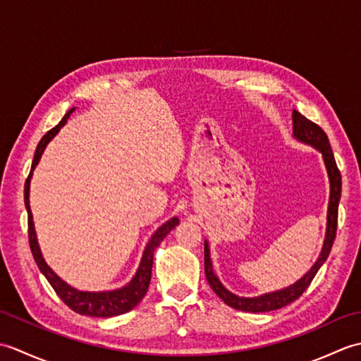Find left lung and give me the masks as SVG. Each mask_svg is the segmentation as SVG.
Returning <instances> with one entry per match:
<instances>
[{"instance_id": "8db88e82", "label": "left lung", "mask_w": 361, "mask_h": 361, "mask_svg": "<svg viewBox=\"0 0 361 361\" xmlns=\"http://www.w3.org/2000/svg\"><path fill=\"white\" fill-rule=\"evenodd\" d=\"M293 136L298 141L304 144H309L312 147L321 152L323 155L324 164L327 169L329 175V183H331V197H329V209H327V228H326V239L323 250H321V255L318 260L310 270L305 273L301 279L295 282L293 286L287 288H282L278 291H271V293H265L256 298H242L237 296L231 291L224 287V283L219 281L212 270V262H211V255H209V243L204 242V274L206 279H208L211 288L214 290L221 301H224L229 307L242 312H251V313H259V312H271L286 307L287 304L296 301V299L301 296L305 288L310 286V282L315 278L318 270L326 262L329 257V252L332 250V245L336 235V225H338V203L341 198V173L336 167L334 152L331 149V144H329V137L324 133V130L315 122L309 121L301 113L293 110Z\"/></svg>"}]
</instances>
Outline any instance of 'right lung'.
I'll return each instance as SVG.
<instances>
[{"instance_id": "right-lung-1", "label": "right lung", "mask_w": 361, "mask_h": 361, "mask_svg": "<svg viewBox=\"0 0 361 361\" xmlns=\"http://www.w3.org/2000/svg\"><path fill=\"white\" fill-rule=\"evenodd\" d=\"M75 109H71L70 111H68L63 116V119L60 121L52 130H49V132L42 137L40 142H38V145H37L32 167H30L29 176L25 183V204H26V211H27L29 245H30V251H32V256H34L37 267L40 268V271L44 274V278L48 279L52 288L56 290V293L60 296V299H62L68 307L74 310L75 313H80V315H87V317H97V318L118 317V315H122V313H127L133 307H136V305L141 302L144 295L147 293L150 278H152L153 252H155L158 245L163 242L164 237L171 233L176 225L180 224V220L173 217L171 220H167L164 225H161L157 229L155 234H153L152 239L149 240L147 247H145V250H144L141 264H140V268H137L136 274L133 276L132 281H130L127 286H124L122 288L110 290V291H80L78 288L68 286L65 281L60 279L59 276L51 270L48 264L44 262L40 247H38V242H37L32 212H30V206H29V186H30V178H32V171L38 164V161H40L46 145H48L52 137L59 133V130L65 126L66 119L70 118V114Z\"/></svg>"}]
</instances>
